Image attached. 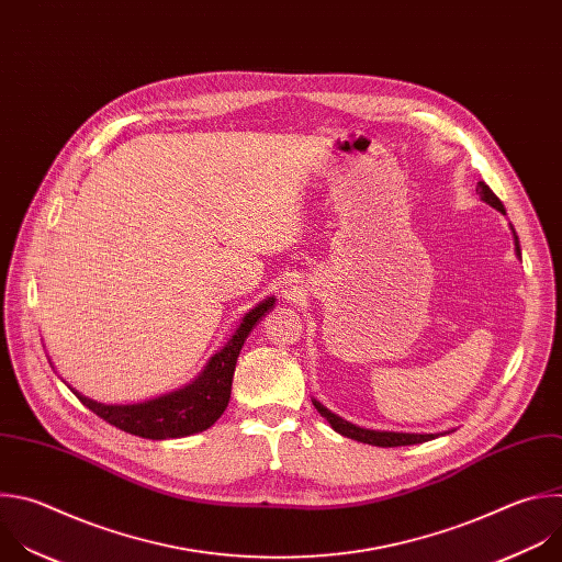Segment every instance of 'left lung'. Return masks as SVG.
I'll return each instance as SVG.
<instances>
[{
    "label": "left lung",
    "mask_w": 562,
    "mask_h": 562,
    "mask_svg": "<svg viewBox=\"0 0 562 562\" xmlns=\"http://www.w3.org/2000/svg\"><path fill=\"white\" fill-rule=\"evenodd\" d=\"M476 194L481 201H485L487 205L496 207L501 214H507L501 199L492 192V188L485 183V181H479L476 186ZM509 231H512V237H514V252L516 257L520 259V244H518V235L514 231V226L509 223ZM312 405L316 407V412L331 425L334 431H339L341 436H348L352 440H359V442H368V445H376V447H401V445H416V442H427L440 434H412V431H390V429H368V427H361V425H355L346 418H341L339 414L329 412L323 403H318L316 398H312ZM454 431V429H452ZM450 434V431H445Z\"/></svg>",
    "instance_id": "left-lung-1"
}]
</instances>
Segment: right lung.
I'll list each match as a JSON object with an SVG mask.
<instances>
[{
	"instance_id": "1",
	"label": "right lung",
	"mask_w": 562,
	"mask_h": 562,
	"mask_svg": "<svg viewBox=\"0 0 562 562\" xmlns=\"http://www.w3.org/2000/svg\"><path fill=\"white\" fill-rule=\"evenodd\" d=\"M277 299L268 296L257 303L250 312H246L228 339L218 352L210 357L203 366L199 376L186 383L179 390L161 394L157 398H148L144 403H128V405H110L97 403L75 387L72 394L92 409L105 423L115 425L128 434L150 438V440H166V438H183L190 434H199L214 425L218 416L226 412L233 392V376L237 368L239 352L248 339V334L255 325L274 307Z\"/></svg>"
}]
</instances>
